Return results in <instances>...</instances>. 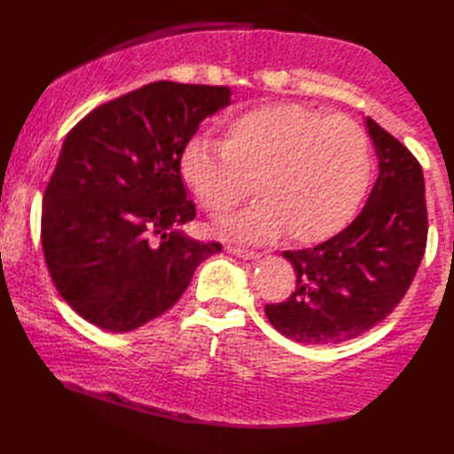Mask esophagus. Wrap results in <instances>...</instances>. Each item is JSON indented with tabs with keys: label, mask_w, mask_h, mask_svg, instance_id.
<instances>
[{
	"label": "esophagus",
	"mask_w": 454,
	"mask_h": 454,
	"mask_svg": "<svg viewBox=\"0 0 454 454\" xmlns=\"http://www.w3.org/2000/svg\"><path fill=\"white\" fill-rule=\"evenodd\" d=\"M227 253H231V255L245 259V261H253V259H259L261 253L255 251H249V249H241V247H227Z\"/></svg>",
	"instance_id": "obj_1"
}]
</instances>
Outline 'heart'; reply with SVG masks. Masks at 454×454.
<instances>
[{
	"label": "heart",
	"mask_w": 454,
	"mask_h": 454,
	"mask_svg": "<svg viewBox=\"0 0 454 454\" xmlns=\"http://www.w3.org/2000/svg\"><path fill=\"white\" fill-rule=\"evenodd\" d=\"M179 173L203 209L221 217L253 191L249 209L217 223L221 235L263 241L283 235L315 243L355 217L371 181L363 127L345 115H323L297 103H275L231 119L221 145L193 137Z\"/></svg>",
	"instance_id": "b5f03b06"
}]
</instances>
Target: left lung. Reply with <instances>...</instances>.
Listing matches in <instances>:
<instances>
[{
  "label": "left lung",
  "mask_w": 454,
  "mask_h": 454,
  "mask_svg": "<svg viewBox=\"0 0 454 454\" xmlns=\"http://www.w3.org/2000/svg\"><path fill=\"white\" fill-rule=\"evenodd\" d=\"M379 177L351 225L329 241L285 251L297 285L265 307L269 323L297 343L335 345L363 335L399 305L427 247L423 169L411 151L371 117Z\"/></svg>",
  "instance_id": "obj_1"
}]
</instances>
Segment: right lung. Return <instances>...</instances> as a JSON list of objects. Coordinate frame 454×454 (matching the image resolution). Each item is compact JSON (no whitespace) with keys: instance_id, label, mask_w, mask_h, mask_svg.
Instances as JSON below:
<instances>
[{"instance_id":"add662e5","label":"right lung","mask_w":454,"mask_h":454,"mask_svg":"<svg viewBox=\"0 0 454 454\" xmlns=\"http://www.w3.org/2000/svg\"><path fill=\"white\" fill-rule=\"evenodd\" d=\"M227 106L229 87L155 82L66 135L42 201V245L55 289L95 327L125 333L157 319L221 251L181 231L195 205L179 157L199 123Z\"/></svg>"}]
</instances>
